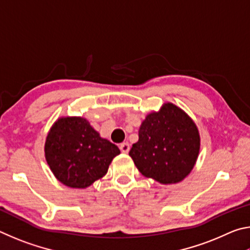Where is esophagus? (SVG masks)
<instances>
[{"instance_id": "1", "label": "esophagus", "mask_w": 250, "mask_h": 250, "mask_svg": "<svg viewBox=\"0 0 250 250\" xmlns=\"http://www.w3.org/2000/svg\"><path fill=\"white\" fill-rule=\"evenodd\" d=\"M120 150H121V152L122 153H128V152L130 151V145L128 142H125V143H121L120 145Z\"/></svg>"}]
</instances>
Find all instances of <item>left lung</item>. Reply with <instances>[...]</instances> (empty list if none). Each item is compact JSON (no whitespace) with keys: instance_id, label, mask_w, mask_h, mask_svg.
<instances>
[{"instance_id":"1","label":"left lung","mask_w":250,"mask_h":250,"mask_svg":"<svg viewBox=\"0 0 250 250\" xmlns=\"http://www.w3.org/2000/svg\"><path fill=\"white\" fill-rule=\"evenodd\" d=\"M200 147L195 122L180 107L166 103L146 115L129 155L142 175L161 184H176L193 170Z\"/></svg>"}]
</instances>
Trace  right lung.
<instances>
[{
  "mask_svg": "<svg viewBox=\"0 0 250 250\" xmlns=\"http://www.w3.org/2000/svg\"><path fill=\"white\" fill-rule=\"evenodd\" d=\"M45 158L55 177L71 188H86L107 174L116 145L100 137L83 117H61L48 131Z\"/></svg>",
  "mask_w": 250,
  "mask_h": 250,
  "instance_id": "1",
  "label": "right lung"
}]
</instances>
